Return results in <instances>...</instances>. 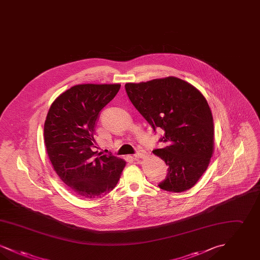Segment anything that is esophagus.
<instances>
[{
	"instance_id": "34e87169",
	"label": "esophagus",
	"mask_w": 260,
	"mask_h": 260,
	"mask_svg": "<svg viewBox=\"0 0 260 260\" xmlns=\"http://www.w3.org/2000/svg\"><path fill=\"white\" fill-rule=\"evenodd\" d=\"M145 156H146V152L143 151V150H139L137 153H136V154L134 155V157H135V159H136V160L142 159V158H144Z\"/></svg>"
}]
</instances>
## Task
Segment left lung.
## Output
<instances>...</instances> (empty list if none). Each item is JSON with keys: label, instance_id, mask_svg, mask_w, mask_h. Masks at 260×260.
Listing matches in <instances>:
<instances>
[{"label": "left lung", "instance_id": "obj_1", "mask_svg": "<svg viewBox=\"0 0 260 260\" xmlns=\"http://www.w3.org/2000/svg\"><path fill=\"white\" fill-rule=\"evenodd\" d=\"M124 87L153 131H164L159 141L166 146L153 153L169 168L158 186L174 193L192 188L207 171L213 152V119L204 95L175 77L127 83Z\"/></svg>", "mask_w": 260, "mask_h": 260}]
</instances>
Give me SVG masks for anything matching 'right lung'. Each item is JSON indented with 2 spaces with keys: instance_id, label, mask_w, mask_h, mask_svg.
I'll return each mask as SVG.
<instances>
[{
  "instance_id": "obj_1",
  "label": "right lung",
  "mask_w": 260,
  "mask_h": 260,
  "mask_svg": "<svg viewBox=\"0 0 260 260\" xmlns=\"http://www.w3.org/2000/svg\"><path fill=\"white\" fill-rule=\"evenodd\" d=\"M121 85H78L53 101L44 139L52 167L62 181L83 199H99L117 185L125 161L111 154L93 152L100 111Z\"/></svg>"
}]
</instances>
